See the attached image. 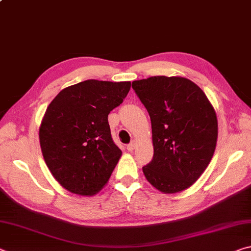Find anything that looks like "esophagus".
I'll use <instances>...</instances> for the list:
<instances>
[{"label":"esophagus","mask_w":251,"mask_h":251,"mask_svg":"<svg viewBox=\"0 0 251 251\" xmlns=\"http://www.w3.org/2000/svg\"><path fill=\"white\" fill-rule=\"evenodd\" d=\"M135 145H136L135 141L130 142V143L128 144V145H127V151H134V148H135Z\"/></svg>","instance_id":"obj_1"}]
</instances>
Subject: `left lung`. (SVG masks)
Wrapping results in <instances>:
<instances>
[{
	"mask_svg": "<svg viewBox=\"0 0 251 251\" xmlns=\"http://www.w3.org/2000/svg\"><path fill=\"white\" fill-rule=\"evenodd\" d=\"M131 87L150 114L154 156L143 167L165 194L192 186L210 163L218 136L217 117L201 88L184 77L151 76Z\"/></svg>",
	"mask_w": 251,
	"mask_h": 251,
	"instance_id": "left-lung-1",
	"label": "left lung"
}]
</instances>
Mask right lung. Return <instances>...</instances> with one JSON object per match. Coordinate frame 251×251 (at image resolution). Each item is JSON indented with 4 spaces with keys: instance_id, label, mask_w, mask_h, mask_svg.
Segmentation results:
<instances>
[{
    "instance_id": "add662e5",
    "label": "right lung",
    "mask_w": 251,
    "mask_h": 251,
    "mask_svg": "<svg viewBox=\"0 0 251 251\" xmlns=\"http://www.w3.org/2000/svg\"><path fill=\"white\" fill-rule=\"evenodd\" d=\"M130 82L87 79L50 101L40 127L43 157L55 179L71 193L92 196L103 188L121 158L108 114L121 105Z\"/></svg>"
}]
</instances>
